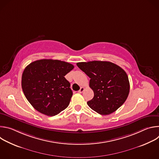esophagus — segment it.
Here are the masks:
<instances>
[{
    "label": "esophagus",
    "mask_w": 159,
    "mask_h": 159,
    "mask_svg": "<svg viewBox=\"0 0 159 159\" xmlns=\"http://www.w3.org/2000/svg\"><path fill=\"white\" fill-rule=\"evenodd\" d=\"M84 87H80V90H79V93H82L83 92H84Z\"/></svg>",
    "instance_id": "esophagus-1"
}]
</instances>
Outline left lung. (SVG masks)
<instances>
[{
    "label": "left lung",
    "mask_w": 159,
    "mask_h": 159,
    "mask_svg": "<svg viewBox=\"0 0 159 159\" xmlns=\"http://www.w3.org/2000/svg\"><path fill=\"white\" fill-rule=\"evenodd\" d=\"M77 66L89 77L94 98L87 102L93 110L102 115L116 111L126 100L129 82L125 71L110 61L79 62Z\"/></svg>",
    "instance_id": "8db88e82"
}]
</instances>
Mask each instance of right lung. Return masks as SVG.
I'll return each mask as SVG.
<instances>
[{"label": "right lung", "mask_w": 159, "mask_h": 159, "mask_svg": "<svg viewBox=\"0 0 159 159\" xmlns=\"http://www.w3.org/2000/svg\"><path fill=\"white\" fill-rule=\"evenodd\" d=\"M74 68L71 63L52 59L36 60L25 68L22 89L36 110L53 116L69 106L73 93L65 76Z\"/></svg>", "instance_id": "add662e5"}]
</instances>
